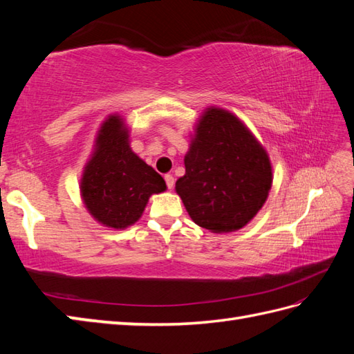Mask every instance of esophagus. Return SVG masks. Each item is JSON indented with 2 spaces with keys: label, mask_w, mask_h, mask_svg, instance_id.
I'll return each mask as SVG.
<instances>
[{
  "label": "esophagus",
  "mask_w": 354,
  "mask_h": 354,
  "mask_svg": "<svg viewBox=\"0 0 354 354\" xmlns=\"http://www.w3.org/2000/svg\"><path fill=\"white\" fill-rule=\"evenodd\" d=\"M164 179H165V184H167V187L171 190L173 185H175V178H173V175H165Z\"/></svg>",
  "instance_id": "esophagus-1"
}]
</instances>
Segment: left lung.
Segmentation results:
<instances>
[{
    "label": "left lung",
    "mask_w": 354,
    "mask_h": 354,
    "mask_svg": "<svg viewBox=\"0 0 354 354\" xmlns=\"http://www.w3.org/2000/svg\"><path fill=\"white\" fill-rule=\"evenodd\" d=\"M175 184L192 221L216 234L246 227L272 187V162L242 120L208 106L199 115Z\"/></svg>",
    "instance_id": "left-lung-1"
}]
</instances>
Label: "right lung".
I'll return each instance as SVG.
<instances>
[{"mask_svg":"<svg viewBox=\"0 0 354 354\" xmlns=\"http://www.w3.org/2000/svg\"><path fill=\"white\" fill-rule=\"evenodd\" d=\"M80 198L86 212L106 228L132 227L152 194L167 190L160 173L131 147V132L118 112L103 120L82 171Z\"/></svg>","mask_w":354,"mask_h":354,"instance_id":"1","label":"right lung"}]
</instances>
